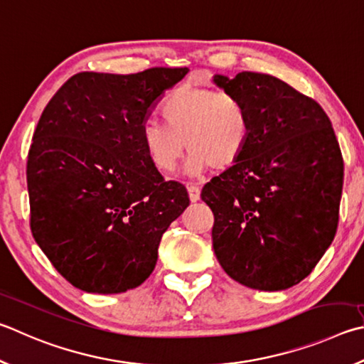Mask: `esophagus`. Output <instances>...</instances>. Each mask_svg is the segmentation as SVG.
<instances>
[{
    "mask_svg": "<svg viewBox=\"0 0 364 364\" xmlns=\"http://www.w3.org/2000/svg\"><path fill=\"white\" fill-rule=\"evenodd\" d=\"M188 193H189V199L193 202H197L200 199V188L196 186V184H188Z\"/></svg>",
    "mask_w": 364,
    "mask_h": 364,
    "instance_id": "esophagus-1",
    "label": "esophagus"
}]
</instances>
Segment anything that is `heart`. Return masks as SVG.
<instances>
[{"label":"heart","mask_w":364,"mask_h":364,"mask_svg":"<svg viewBox=\"0 0 364 364\" xmlns=\"http://www.w3.org/2000/svg\"><path fill=\"white\" fill-rule=\"evenodd\" d=\"M161 121L140 127L143 153L161 173L173 171L184 149L194 173L226 170L242 159L251 138L250 109L235 94L208 85H180L164 98Z\"/></svg>","instance_id":"heart-1"}]
</instances>
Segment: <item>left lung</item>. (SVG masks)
<instances>
[{
  "mask_svg": "<svg viewBox=\"0 0 364 364\" xmlns=\"http://www.w3.org/2000/svg\"><path fill=\"white\" fill-rule=\"evenodd\" d=\"M215 82L240 97L251 138L234 167L211 178L215 255L235 282L280 291L312 272L339 224L343 159L328 114L282 79L242 71Z\"/></svg>",
  "mask_w": 364,
  "mask_h": 364,
  "instance_id": "1",
  "label": "left lung"
}]
</instances>
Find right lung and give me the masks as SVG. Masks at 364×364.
Returning a JSON list of instances; mask_svg holds the SVG:
<instances>
[{
	"mask_svg": "<svg viewBox=\"0 0 364 364\" xmlns=\"http://www.w3.org/2000/svg\"><path fill=\"white\" fill-rule=\"evenodd\" d=\"M188 71L77 73L39 117L26 161L30 229L73 287L124 293L154 270L162 234L189 196L149 164L140 127Z\"/></svg>",
	"mask_w": 364,
	"mask_h": 364,
	"instance_id": "right-lung-1",
	"label": "right lung"
}]
</instances>
